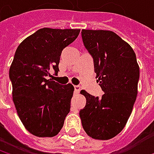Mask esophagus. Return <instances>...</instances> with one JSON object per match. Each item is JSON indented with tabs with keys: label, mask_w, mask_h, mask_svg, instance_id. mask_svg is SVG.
I'll list each match as a JSON object with an SVG mask.
<instances>
[{
	"label": "esophagus",
	"mask_w": 154,
	"mask_h": 154,
	"mask_svg": "<svg viewBox=\"0 0 154 154\" xmlns=\"http://www.w3.org/2000/svg\"><path fill=\"white\" fill-rule=\"evenodd\" d=\"M80 90H81V87H80V85H75L74 86V92H75V94H79V92H80Z\"/></svg>",
	"instance_id": "1"
}]
</instances>
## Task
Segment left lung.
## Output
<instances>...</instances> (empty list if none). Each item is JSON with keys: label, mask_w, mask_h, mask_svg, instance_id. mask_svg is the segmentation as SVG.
I'll use <instances>...</instances> for the list:
<instances>
[{"label": "left lung", "mask_w": 154, "mask_h": 154, "mask_svg": "<svg viewBox=\"0 0 154 154\" xmlns=\"http://www.w3.org/2000/svg\"><path fill=\"white\" fill-rule=\"evenodd\" d=\"M82 40L94 59L102 97L81 91L86 99L79 116L83 128L92 138L108 140L122 131L137 95L139 67L131 46L107 30L82 29Z\"/></svg>", "instance_id": "obj_1"}]
</instances>
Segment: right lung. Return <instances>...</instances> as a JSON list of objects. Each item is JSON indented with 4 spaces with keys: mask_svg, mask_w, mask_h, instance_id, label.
<instances>
[{
    "mask_svg": "<svg viewBox=\"0 0 154 154\" xmlns=\"http://www.w3.org/2000/svg\"><path fill=\"white\" fill-rule=\"evenodd\" d=\"M80 29L41 28L17 48L10 68L12 97L17 115L28 132L39 137L56 136L70 110L74 86L52 81L50 69L59 71L63 49Z\"/></svg>",
    "mask_w": 154,
    "mask_h": 154,
    "instance_id": "1",
    "label": "right lung"
}]
</instances>
